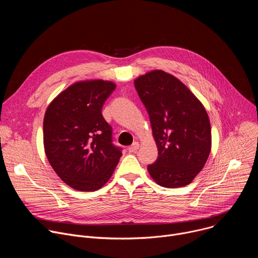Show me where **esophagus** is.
Returning a JSON list of instances; mask_svg holds the SVG:
<instances>
[{
  "instance_id": "34e87169",
  "label": "esophagus",
  "mask_w": 258,
  "mask_h": 258,
  "mask_svg": "<svg viewBox=\"0 0 258 258\" xmlns=\"http://www.w3.org/2000/svg\"><path fill=\"white\" fill-rule=\"evenodd\" d=\"M139 147H140L139 143H138V142H135L132 146H130V147H128L127 150H128V152H130V153H133V152H136V151L139 149Z\"/></svg>"
}]
</instances>
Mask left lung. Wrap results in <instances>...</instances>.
<instances>
[{"label": "left lung", "mask_w": 258, "mask_h": 258, "mask_svg": "<svg viewBox=\"0 0 258 258\" xmlns=\"http://www.w3.org/2000/svg\"><path fill=\"white\" fill-rule=\"evenodd\" d=\"M148 111L158 158L148 165L164 188L187 186L205 165L211 150V128L202 103L179 80L152 70L135 80Z\"/></svg>", "instance_id": "1"}]
</instances>
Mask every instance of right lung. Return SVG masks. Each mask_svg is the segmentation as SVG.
Instances as JSON below:
<instances>
[{
    "instance_id": "right-lung-1",
    "label": "right lung",
    "mask_w": 258,
    "mask_h": 258,
    "mask_svg": "<svg viewBox=\"0 0 258 258\" xmlns=\"http://www.w3.org/2000/svg\"><path fill=\"white\" fill-rule=\"evenodd\" d=\"M112 82H78L48 106L44 118V147L58 176L81 192L99 190L111 177L121 148L112 143V127L102 107L113 93Z\"/></svg>"
}]
</instances>
